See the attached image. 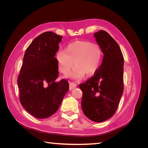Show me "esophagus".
<instances>
[{"instance_id":"esophagus-1","label":"esophagus","mask_w":148,"mask_h":148,"mask_svg":"<svg viewBox=\"0 0 148 148\" xmlns=\"http://www.w3.org/2000/svg\"><path fill=\"white\" fill-rule=\"evenodd\" d=\"M77 86V84L75 82H70V86H69V88L70 90H71V89L75 88L76 86Z\"/></svg>"}]
</instances>
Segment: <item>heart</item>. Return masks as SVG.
<instances>
[{"label": "heart", "mask_w": 148, "mask_h": 148, "mask_svg": "<svg viewBox=\"0 0 148 148\" xmlns=\"http://www.w3.org/2000/svg\"><path fill=\"white\" fill-rule=\"evenodd\" d=\"M102 52L101 47L96 43L86 41L71 42L64 51H59L56 53L58 69L64 74L68 73L69 77L79 79L85 74L91 76L96 73L101 64Z\"/></svg>", "instance_id": "b5f03b06"}]
</instances>
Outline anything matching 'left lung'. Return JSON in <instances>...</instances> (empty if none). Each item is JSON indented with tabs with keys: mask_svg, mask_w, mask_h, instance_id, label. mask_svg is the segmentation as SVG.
I'll return each instance as SVG.
<instances>
[{
	"mask_svg": "<svg viewBox=\"0 0 148 148\" xmlns=\"http://www.w3.org/2000/svg\"><path fill=\"white\" fill-rule=\"evenodd\" d=\"M104 54L96 73L79 85L83 92L82 108L94 122L110 119L117 109L123 91V56L111 36L104 30L94 34Z\"/></svg>",
	"mask_w": 148,
	"mask_h": 148,
	"instance_id": "1",
	"label": "left lung"
}]
</instances>
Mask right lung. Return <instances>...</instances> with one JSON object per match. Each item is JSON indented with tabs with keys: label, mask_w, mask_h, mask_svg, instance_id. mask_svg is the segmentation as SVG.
Instances as JSON below:
<instances>
[{
	"label": "right lung",
	"mask_w": 148,
	"mask_h": 148,
	"mask_svg": "<svg viewBox=\"0 0 148 148\" xmlns=\"http://www.w3.org/2000/svg\"><path fill=\"white\" fill-rule=\"evenodd\" d=\"M62 36L51 31L36 38L26 49L18 77L20 101L26 111L38 119H46L59 108L69 84L56 82L59 71L56 53Z\"/></svg>",
	"instance_id": "add662e5"
}]
</instances>
